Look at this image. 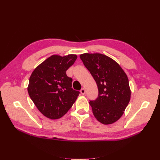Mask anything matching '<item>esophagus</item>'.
I'll use <instances>...</instances> for the list:
<instances>
[{"label":"esophagus","instance_id":"obj_1","mask_svg":"<svg viewBox=\"0 0 160 160\" xmlns=\"http://www.w3.org/2000/svg\"><path fill=\"white\" fill-rule=\"evenodd\" d=\"M80 92H81V93L82 95H84V94L85 93V90L84 88H82V89L80 90Z\"/></svg>","mask_w":160,"mask_h":160}]
</instances>
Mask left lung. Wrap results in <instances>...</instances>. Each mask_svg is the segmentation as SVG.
<instances>
[{"mask_svg": "<svg viewBox=\"0 0 160 160\" xmlns=\"http://www.w3.org/2000/svg\"><path fill=\"white\" fill-rule=\"evenodd\" d=\"M80 59L98 88V98L89 102L95 118L105 125L117 122L131 98L127 75L118 62L105 55L84 53Z\"/></svg>", "mask_w": 160, "mask_h": 160, "instance_id": "1", "label": "left lung"}]
</instances>
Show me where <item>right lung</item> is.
I'll return each mask as SVG.
<instances>
[{
	"mask_svg": "<svg viewBox=\"0 0 160 160\" xmlns=\"http://www.w3.org/2000/svg\"><path fill=\"white\" fill-rule=\"evenodd\" d=\"M77 58L76 55H52L32 72L28 93L45 117L51 119L62 117L80 93L71 88L72 79L66 74Z\"/></svg>",
	"mask_w": 160,
	"mask_h": 160,
	"instance_id": "1",
	"label": "right lung"
}]
</instances>
